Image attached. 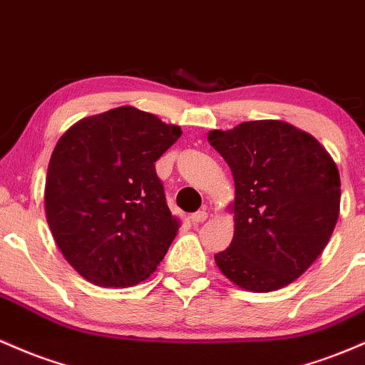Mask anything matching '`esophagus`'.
Instances as JSON below:
<instances>
[{
    "instance_id": "1",
    "label": "esophagus",
    "mask_w": 365,
    "mask_h": 365,
    "mask_svg": "<svg viewBox=\"0 0 365 365\" xmlns=\"http://www.w3.org/2000/svg\"><path fill=\"white\" fill-rule=\"evenodd\" d=\"M207 217H208L207 212L200 210V212H195V214H191L190 219H191V222H193V224H202V222H205V220H207Z\"/></svg>"
}]
</instances>
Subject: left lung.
<instances>
[{
  "mask_svg": "<svg viewBox=\"0 0 365 365\" xmlns=\"http://www.w3.org/2000/svg\"><path fill=\"white\" fill-rule=\"evenodd\" d=\"M235 178V236L214 257L248 292H274L321 255L339 214L336 163L314 136L281 120L212 130Z\"/></svg>",
  "mask_w": 365,
  "mask_h": 365,
  "instance_id": "left-lung-1",
  "label": "left lung"
}]
</instances>
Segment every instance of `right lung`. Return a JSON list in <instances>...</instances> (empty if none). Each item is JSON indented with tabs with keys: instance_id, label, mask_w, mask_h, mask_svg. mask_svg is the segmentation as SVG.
I'll use <instances>...</instances> for the list:
<instances>
[{
	"instance_id": "right-lung-1",
	"label": "right lung",
	"mask_w": 365,
	"mask_h": 365,
	"mask_svg": "<svg viewBox=\"0 0 365 365\" xmlns=\"http://www.w3.org/2000/svg\"><path fill=\"white\" fill-rule=\"evenodd\" d=\"M181 136L148 112L118 106L83 118L48 165L44 207L68 264L96 286L138 284L179 231L155 162Z\"/></svg>"
}]
</instances>
